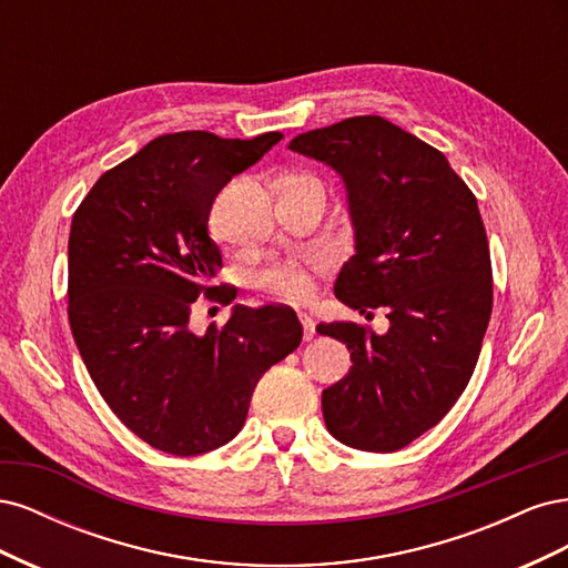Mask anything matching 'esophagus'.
Wrapping results in <instances>:
<instances>
[{
  "instance_id": "obj_1",
  "label": "esophagus",
  "mask_w": 568,
  "mask_h": 568,
  "mask_svg": "<svg viewBox=\"0 0 568 568\" xmlns=\"http://www.w3.org/2000/svg\"><path fill=\"white\" fill-rule=\"evenodd\" d=\"M298 320H301V324H303V338L311 341V338L315 336V320H313L311 315H307V313H301Z\"/></svg>"
}]
</instances>
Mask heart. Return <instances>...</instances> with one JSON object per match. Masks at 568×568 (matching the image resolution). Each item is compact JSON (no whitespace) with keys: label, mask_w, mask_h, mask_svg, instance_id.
Segmentation results:
<instances>
[{"label":"heart","mask_w":568,"mask_h":568,"mask_svg":"<svg viewBox=\"0 0 568 568\" xmlns=\"http://www.w3.org/2000/svg\"><path fill=\"white\" fill-rule=\"evenodd\" d=\"M257 284L263 288L277 294L280 298L301 303L313 291V280H311V270L307 265L298 263V261H277L270 263L267 267H263L257 272Z\"/></svg>","instance_id":"b5f03b06"}]
</instances>
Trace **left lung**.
<instances>
[{"label": "left lung", "instance_id": "obj_1", "mask_svg": "<svg viewBox=\"0 0 568 568\" xmlns=\"http://www.w3.org/2000/svg\"><path fill=\"white\" fill-rule=\"evenodd\" d=\"M288 149L346 184L355 255L336 298L359 313L384 307L390 324L382 336L355 322L317 326L353 359L322 390L326 428L357 450H400L448 415L486 336L493 270L476 196L438 149L382 115L303 132Z\"/></svg>", "mask_w": 568, "mask_h": 568}]
</instances>
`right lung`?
I'll use <instances>...</instances> for the list:
<instances>
[{"label": "right lung", "instance_id": "right-lung-1", "mask_svg": "<svg viewBox=\"0 0 568 568\" xmlns=\"http://www.w3.org/2000/svg\"><path fill=\"white\" fill-rule=\"evenodd\" d=\"M163 134L106 170L68 239V320L97 390L151 448L192 457L230 443L261 376L298 348L286 305H234L225 326H189L199 296L232 303L209 236L213 201L282 140Z\"/></svg>", "mask_w": 568, "mask_h": 568}]
</instances>
